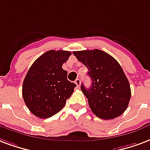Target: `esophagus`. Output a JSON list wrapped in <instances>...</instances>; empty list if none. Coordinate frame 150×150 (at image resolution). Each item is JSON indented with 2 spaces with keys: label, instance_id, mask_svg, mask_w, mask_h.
<instances>
[{
  "label": "esophagus",
  "instance_id": "1",
  "mask_svg": "<svg viewBox=\"0 0 150 150\" xmlns=\"http://www.w3.org/2000/svg\"><path fill=\"white\" fill-rule=\"evenodd\" d=\"M80 83H81V81H80V79H75V83L76 84L77 87H79V86H80Z\"/></svg>",
  "mask_w": 150,
  "mask_h": 150
}]
</instances>
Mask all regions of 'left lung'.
Segmentation results:
<instances>
[{"instance_id": "8db88e82", "label": "left lung", "mask_w": 150, "mask_h": 150, "mask_svg": "<svg viewBox=\"0 0 150 150\" xmlns=\"http://www.w3.org/2000/svg\"><path fill=\"white\" fill-rule=\"evenodd\" d=\"M88 68L92 83L89 89L83 84L81 90L92 112L105 120L122 115L129 105L131 90L120 64L111 55L98 49L73 52Z\"/></svg>"}]
</instances>
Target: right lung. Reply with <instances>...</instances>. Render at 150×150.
Returning a JSON list of instances; mask_svg holds the SVG:
<instances>
[{"instance_id": "1", "label": "right lung", "mask_w": 150, "mask_h": 150, "mask_svg": "<svg viewBox=\"0 0 150 150\" xmlns=\"http://www.w3.org/2000/svg\"><path fill=\"white\" fill-rule=\"evenodd\" d=\"M71 53L50 50L33 64L25 76L22 95L27 107L40 118H47L64 108L76 85L62 68Z\"/></svg>"}]
</instances>
